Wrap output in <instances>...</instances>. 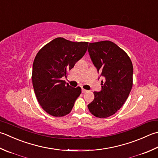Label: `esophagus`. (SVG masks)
I'll return each mask as SVG.
<instances>
[{
  "label": "esophagus",
  "mask_w": 158,
  "mask_h": 158,
  "mask_svg": "<svg viewBox=\"0 0 158 158\" xmlns=\"http://www.w3.org/2000/svg\"><path fill=\"white\" fill-rule=\"evenodd\" d=\"M81 92H82V93H85V92H88V90H87V89H85L82 88L81 89Z\"/></svg>",
  "instance_id": "1"
}]
</instances>
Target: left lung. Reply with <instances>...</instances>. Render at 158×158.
Instances as JSON below:
<instances>
[{"label": "left lung", "mask_w": 158, "mask_h": 158, "mask_svg": "<svg viewBox=\"0 0 158 158\" xmlns=\"http://www.w3.org/2000/svg\"><path fill=\"white\" fill-rule=\"evenodd\" d=\"M88 52L101 80L100 92L88 105L92 115L105 118L125 103L133 85V65L127 54L111 41L89 43ZM98 77V79L100 77Z\"/></svg>", "instance_id": "left-lung-1"}]
</instances>
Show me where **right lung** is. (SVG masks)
I'll return each mask as SVG.
<instances>
[{"instance_id": "1", "label": "right lung", "mask_w": 158, "mask_h": 158, "mask_svg": "<svg viewBox=\"0 0 158 158\" xmlns=\"http://www.w3.org/2000/svg\"><path fill=\"white\" fill-rule=\"evenodd\" d=\"M88 42H74L55 38L42 47L33 64L32 81L40 106L51 116L61 117L69 114L81 92L61 80L83 57Z\"/></svg>"}]
</instances>
